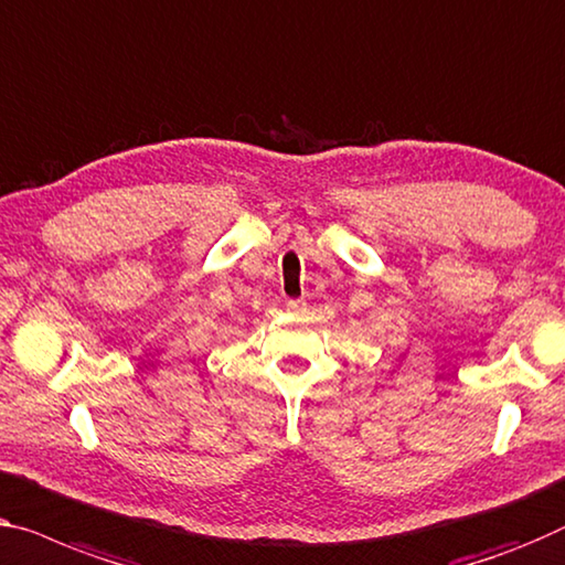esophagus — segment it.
<instances>
[{"label": "esophagus", "instance_id": "esophagus-1", "mask_svg": "<svg viewBox=\"0 0 565 565\" xmlns=\"http://www.w3.org/2000/svg\"><path fill=\"white\" fill-rule=\"evenodd\" d=\"M286 309H289L291 315H305L307 301L305 299H289V301H286Z\"/></svg>", "mask_w": 565, "mask_h": 565}]
</instances>
